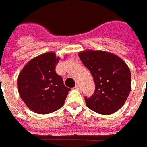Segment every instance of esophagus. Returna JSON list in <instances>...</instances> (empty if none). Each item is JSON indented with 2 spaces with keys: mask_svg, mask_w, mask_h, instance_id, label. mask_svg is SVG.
<instances>
[{
  "mask_svg": "<svg viewBox=\"0 0 147 147\" xmlns=\"http://www.w3.org/2000/svg\"><path fill=\"white\" fill-rule=\"evenodd\" d=\"M74 89H75V90H79L80 89H81V87H80L79 85H76L75 87H74Z\"/></svg>",
  "mask_w": 147,
  "mask_h": 147,
  "instance_id": "obj_1",
  "label": "esophagus"
}]
</instances>
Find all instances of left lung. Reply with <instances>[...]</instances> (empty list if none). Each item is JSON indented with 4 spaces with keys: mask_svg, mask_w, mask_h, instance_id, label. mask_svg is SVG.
<instances>
[{
    "mask_svg": "<svg viewBox=\"0 0 147 147\" xmlns=\"http://www.w3.org/2000/svg\"><path fill=\"white\" fill-rule=\"evenodd\" d=\"M78 56L94 80V94L85 98L87 107L101 114L118 111L126 102L131 89L128 65L121 57L102 50L86 49L79 52Z\"/></svg>",
    "mask_w": 147,
    "mask_h": 147,
    "instance_id": "1",
    "label": "left lung"
}]
</instances>
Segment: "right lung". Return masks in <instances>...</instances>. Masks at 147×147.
Segmentation results:
<instances>
[{
    "mask_svg": "<svg viewBox=\"0 0 147 147\" xmlns=\"http://www.w3.org/2000/svg\"><path fill=\"white\" fill-rule=\"evenodd\" d=\"M59 60L53 52L45 53L28 61L18 75L19 95L37 114H47L59 110L70 90L55 71Z\"/></svg>",
    "mask_w": 147,
    "mask_h": 147,
    "instance_id": "1",
    "label": "right lung"
}]
</instances>
